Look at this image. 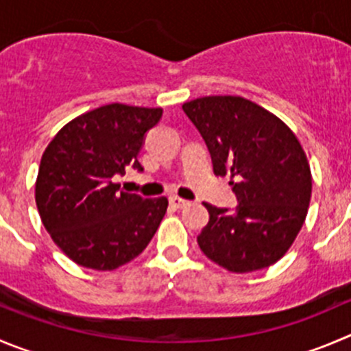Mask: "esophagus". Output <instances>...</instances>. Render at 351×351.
<instances>
[{"instance_id": "esophagus-1", "label": "esophagus", "mask_w": 351, "mask_h": 351, "mask_svg": "<svg viewBox=\"0 0 351 351\" xmlns=\"http://www.w3.org/2000/svg\"><path fill=\"white\" fill-rule=\"evenodd\" d=\"M170 205L176 206V208H184L186 205H189L188 199H182L179 196H170Z\"/></svg>"}]
</instances>
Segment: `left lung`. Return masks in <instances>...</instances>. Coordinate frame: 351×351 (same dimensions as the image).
Returning <instances> with one entry per match:
<instances>
[{"label":"left lung","instance_id":"left-lung-1","mask_svg":"<svg viewBox=\"0 0 351 351\" xmlns=\"http://www.w3.org/2000/svg\"><path fill=\"white\" fill-rule=\"evenodd\" d=\"M208 146L215 176H231L236 210L205 203L202 252L229 272L265 269L298 236L312 196L302 145L281 119L241 96H205L182 105Z\"/></svg>","mask_w":351,"mask_h":351}]
</instances>
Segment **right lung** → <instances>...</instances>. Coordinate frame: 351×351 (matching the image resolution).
<instances>
[{
	"mask_svg": "<svg viewBox=\"0 0 351 351\" xmlns=\"http://www.w3.org/2000/svg\"><path fill=\"white\" fill-rule=\"evenodd\" d=\"M162 108L122 103L70 120L45 149L36 181V205L55 245L77 265L113 270L148 246L167 212L165 196L119 191L113 176L138 162L145 134Z\"/></svg>",
	"mask_w": 351,
	"mask_h": 351,
	"instance_id": "add662e5",
	"label": "right lung"
}]
</instances>
